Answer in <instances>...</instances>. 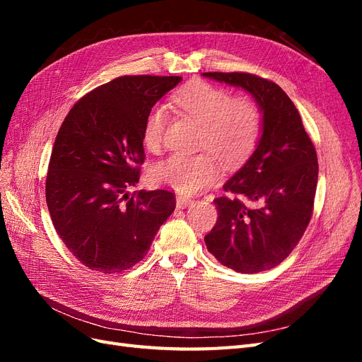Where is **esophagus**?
I'll list each match as a JSON object with an SVG mask.
<instances>
[{
  "instance_id": "obj_1",
  "label": "esophagus",
  "mask_w": 362,
  "mask_h": 362,
  "mask_svg": "<svg viewBox=\"0 0 362 362\" xmlns=\"http://www.w3.org/2000/svg\"><path fill=\"white\" fill-rule=\"evenodd\" d=\"M192 204H193V199H190V198H184V196H178V198H177V206L178 208H185V206H189Z\"/></svg>"
}]
</instances>
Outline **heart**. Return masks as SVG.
Wrapping results in <instances>:
<instances>
[{
  "instance_id": "heart-1",
  "label": "heart",
  "mask_w": 362,
  "mask_h": 362,
  "mask_svg": "<svg viewBox=\"0 0 362 362\" xmlns=\"http://www.w3.org/2000/svg\"><path fill=\"white\" fill-rule=\"evenodd\" d=\"M173 103L202 125L201 149L196 156H172L154 169L152 178L181 194H196L218 178L222 163L238 166L258 146L262 133L261 105L249 96L233 93L204 81H192L173 95ZM168 122L166 108L152 107L145 117L141 140L158 152Z\"/></svg>"
}]
</instances>
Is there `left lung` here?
Segmentation results:
<instances>
[{"label": "left lung", "instance_id": "1", "mask_svg": "<svg viewBox=\"0 0 362 362\" xmlns=\"http://www.w3.org/2000/svg\"><path fill=\"white\" fill-rule=\"evenodd\" d=\"M238 86L262 110V134L254 154L216 198L217 222L205 245L218 262L240 273L276 267L308 226L319 163L300 115L281 87L247 72H204Z\"/></svg>", "mask_w": 362, "mask_h": 362}]
</instances>
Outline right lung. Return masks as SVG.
Instances as JSON below:
<instances>
[{"label": "right lung", "mask_w": 362, "mask_h": 362, "mask_svg": "<svg viewBox=\"0 0 362 362\" xmlns=\"http://www.w3.org/2000/svg\"><path fill=\"white\" fill-rule=\"evenodd\" d=\"M181 80L117 76L86 93L63 120L49 158L47 205L63 243L90 270L136 266L175 210L173 192L128 189L145 163V117Z\"/></svg>", "instance_id": "1"}]
</instances>
